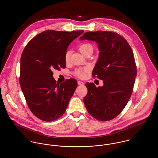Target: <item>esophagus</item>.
I'll return each mask as SVG.
<instances>
[{
  "instance_id": "esophagus-1",
  "label": "esophagus",
  "mask_w": 158,
  "mask_h": 158,
  "mask_svg": "<svg viewBox=\"0 0 158 158\" xmlns=\"http://www.w3.org/2000/svg\"><path fill=\"white\" fill-rule=\"evenodd\" d=\"M77 84H78V85H84V83L83 82L80 81H77Z\"/></svg>"
}]
</instances>
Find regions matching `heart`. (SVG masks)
Here are the masks:
<instances>
[{"instance_id": "b5f03b06", "label": "heart", "mask_w": 158, "mask_h": 158, "mask_svg": "<svg viewBox=\"0 0 158 158\" xmlns=\"http://www.w3.org/2000/svg\"><path fill=\"white\" fill-rule=\"evenodd\" d=\"M79 50L81 52V53L83 55H85L87 53H88L90 51H93V47L91 44L89 43H84L81 44L79 47ZM70 52L69 51H66L65 54H64V60L66 62L69 61V58H70ZM88 69L87 68H83V69H77L75 70L74 74L79 78H84L85 77L86 73L87 72Z\"/></svg>"}]
</instances>
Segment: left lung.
<instances>
[{"mask_svg":"<svg viewBox=\"0 0 158 158\" xmlns=\"http://www.w3.org/2000/svg\"><path fill=\"white\" fill-rule=\"evenodd\" d=\"M85 39L98 44L99 58L92 76L103 80V85L87 82L84 103L93 118L108 121L122 112L132 95L137 76L134 53L127 41L114 32H87L80 37Z\"/></svg>","mask_w":158,"mask_h":158,"instance_id":"left-lung-1","label":"left lung"}]
</instances>
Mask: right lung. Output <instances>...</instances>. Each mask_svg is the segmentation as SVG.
Listing matches in <instances>:
<instances>
[{
    "label": "right lung",
    "instance_id": "1",
    "mask_svg": "<svg viewBox=\"0 0 158 158\" xmlns=\"http://www.w3.org/2000/svg\"><path fill=\"white\" fill-rule=\"evenodd\" d=\"M84 31H45L32 38L21 56L19 84L32 114L47 122L64 113L77 86L75 79L58 83L53 69L66 68L64 54L70 43Z\"/></svg>",
    "mask_w": 158,
    "mask_h": 158
}]
</instances>
